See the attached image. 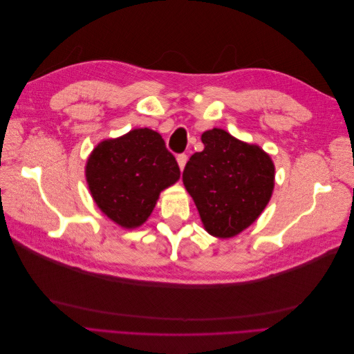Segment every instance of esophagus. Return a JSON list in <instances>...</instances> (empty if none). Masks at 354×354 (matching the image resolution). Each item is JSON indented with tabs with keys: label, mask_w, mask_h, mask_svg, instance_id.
I'll return each instance as SVG.
<instances>
[{
	"label": "esophagus",
	"mask_w": 354,
	"mask_h": 354,
	"mask_svg": "<svg viewBox=\"0 0 354 354\" xmlns=\"http://www.w3.org/2000/svg\"><path fill=\"white\" fill-rule=\"evenodd\" d=\"M177 162H178L180 169L183 171V169H185V165H186V162H187V155H186V153H180V155L177 156Z\"/></svg>",
	"instance_id": "obj_1"
}]
</instances>
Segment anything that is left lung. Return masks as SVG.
I'll list each match as a JSON object with an SVG mask.
<instances>
[{
  "mask_svg": "<svg viewBox=\"0 0 354 354\" xmlns=\"http://www.w3.org/2000/svg\"><path fill=\"white\" fill-rule=\"evenodd\" d=\"M201 138L205 147L187 160L183 183L205 230L217 238L236 236L269 203L274 165L263 149L220 128L205 131Z\"/></svg>",
  "mask_w": 354,
  "mask_h": 354,
  "instance_id": "8db88e82",
  "label": "left lung"
}]
</instances>
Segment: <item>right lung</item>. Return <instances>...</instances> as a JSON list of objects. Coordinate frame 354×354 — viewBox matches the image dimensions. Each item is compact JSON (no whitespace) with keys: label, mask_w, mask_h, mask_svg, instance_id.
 Returning <instances> with one entry per match:
<instances>
[{"label":"right lung","mask_w":354,"mask_h":354,"mask_svg":"<svg viewBox=\"0 0 354 354\" xmlns=\"http://www.w3.org/2000/svg\"><path fill=\"white\" fill-rule=\"evenodd\" d=\"M85 176L97 207L121 227L134 229L151 216L160 190L178 180L180 168L160 134L137 128L95 147Z\"/></svg>","instance_id":"obj_1"}]
</instances>
